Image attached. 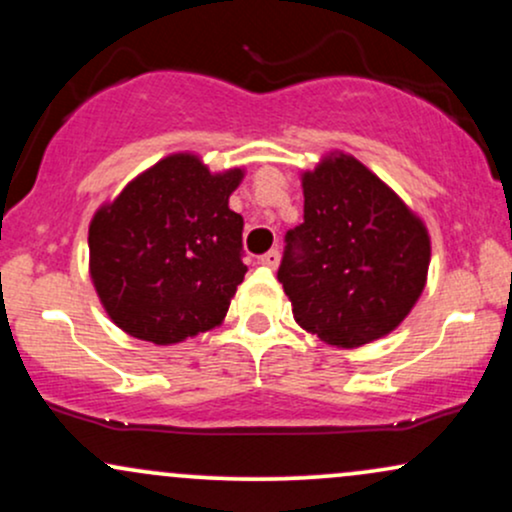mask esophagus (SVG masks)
Listing matches in <instances>:
<instances>
[{
	"label": "esophagus",
	"mask_w": 512,
	"mask_h": 512,
	"mask_svg": "<svg viewBox=\"0 0 512 512\" xmlns=\"http://www.w3.org/2000/svg\"><path fill=\"white\" fill-rule=\"evenodd\" d=\"M279 260H281V255H279V250H269V252H264V255L260 257V262L264 264V267H269V269H276L279 267Z\"/></svg>",
	"instance_id": "34e87169"
}]
</instances>
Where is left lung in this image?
Returning <instances> with one entry per match:
<instances>
[{"instance_id":"left-lung-1","label":"left lung","mask_w":512,"mask_h":512,"mask_svg":"<svg viewBox=\"0 0 512 512\" xmlns=\"http://www.w3.org/2000/svg\"><path fill=\"white\" fill-rule=\"evenodd\" d=\"M303 223L286 233L276 279L303 330L334 346L390 334L426 284V226L356 158L303 175Z\"/></svg>"}]
</instances>
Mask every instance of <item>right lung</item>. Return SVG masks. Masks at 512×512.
<instances>
[{"mask_svg": "<svg viewBox=\"0 0 512 512\" xmlns=\"http://www.w3.org/2000/svg\"><path fill=\"white\" fill-rule=\"evenodd\" d=\"M240 180V168L211 175L197 156L175 154L93 216L91 279L120 330L178 344L221 325L248 272L243 216L228 209Z\"/></svg>", "mask_w": 512, "mask_h": 512, "instance_id": "obj_1", "label": "right lung"}]
</instances>
